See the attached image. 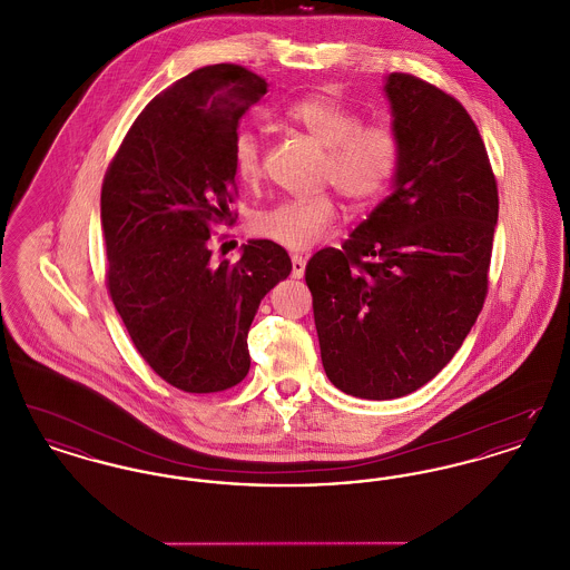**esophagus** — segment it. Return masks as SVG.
<instances>
[{
	"label": "esophagus",
	"instance_id": "34e87169",
	"mask_svg": "<svg viewBox=\"0 0 570 570\" xmlns=\"http://www.w3.org/2000/svg\"><path fill=\"white\" fill-rule=\"evenodd\" d=\"M305 273V261L301 256H293V277L301 279Z\"/></svg>",
	"mask_w": 570,
	"mask_h": 570
}]
</instances>
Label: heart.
Returning <instances> with one entry per match:
<instances>
[{"instance_id": "heart-1", "label": "heart", "mask_w": 570, "mask_h": 570, "mask_svg": "<svg viewBox=\"0 0 570 570\" xmlns=\"http://www.w3.org/2000/svg\"><path fill=\"white\" fill-rule=\"evenodd\" d=\"M284 121L325 149L321 179L351 207H367L386 190L400 160V142L386 126H363L354 110L328 94H307L284 109ZM233 168L239 181L261 177V136L242 128L233 138ZM337 222L328 194L293 198L258 212L252 228L258 237L288 249H307L323 242Z\"/></svg>"}]
</instances>
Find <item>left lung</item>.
Masks as SVG:
<instances>
[{
    "instance_id": "8db88e82",
    "label": "left lung",
    "mask_w": 570,
    "mask_h": 570,
    "mask_svg": "<svg viewBox=\"0 0 570 570\" xmlns=\"http://www.w3.org/2000/svg\"><path fill=\"white\" fill-rule=\"evenodd\" d=\"M400 142L393 191L305 282L328 380L361 400L421 389L453 358L488 297L498 186L460 102L412 75L386 77Z\"/></svg>"
}]
</instances>
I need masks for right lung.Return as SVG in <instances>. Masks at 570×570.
I'll list each match as a JSON object with an SVG mask.
<instances>
[{
  "instance_id": "obj_1",
  "label": "right lung",
  "mask_w": 570,
  "mask_h": 570,
  "mask_svg": "<svg viewBox=\"0 0 570 570\" xmlns=\"http://www.w3.org/2000/svg\"><path fill=\"white\" fill-rule=\"evenodd\" d=\"M267 82L235 63L205 66L136 117L100 198L107 288L136 351L168 384L217 393L249 370L247 331L293 263L252 239L237 263L212 261L217 224L233 222V138Z\"/></svg>"
}]
</instances>
